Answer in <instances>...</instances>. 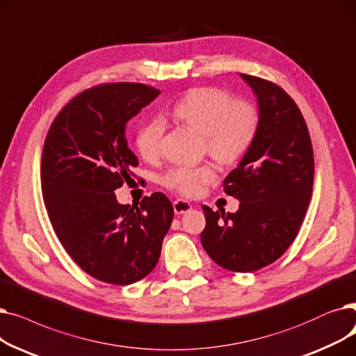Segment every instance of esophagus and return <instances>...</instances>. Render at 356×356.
I'll use <instances>...</instances> for the list:
<instances>
[{
	"instance_id": "34e87169",
	"label": "esophagus",
	"mask_w": 356,
	"mask_h": 356,
	"mask_svg": "<svg viewBox=\"0 0 356 356\" xmlns=\"http://www.w3.org/2000/svg\"><path fill=\"white\" fill-rule=\"evenodd\" d=\"M193 209V206L190 204L188 201H185V200H175L174 201V211H175V214H182V213H187V211H190Z\"/></svg>"
}]
</instances>
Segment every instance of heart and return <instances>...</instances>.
I'll use <instances>...</instances> for the list:
<instances>
[{
    "instance_id": "1",
    "label": "heart",
    "mask_w": 356,
    "mask_h": 356,
    "mask_svg": "<svg viewBox=\"0 0 356 356\" xmlns=\"http://www.w3.org/2000/svg\"><path fill=\"white\" fill-rule=\"evenodd\" d=\"M172 117L202 134L204 150L222 165L238 163L252 147L261 127V113L255 103L217 87H197L185 92L172 107ZM165 123L152 118L136 133L134 145L146 161L156 159L162 152ZM214 165L174 166L162 177L166 188L182 195H197L214 182Z\"/></svg>"
}]
</instances>
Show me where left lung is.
I'll return each instance as SVG.
<instances>
[{
	"instance_id": "8db88e82",
	"label": "left lung",
	"mask_w": 356,
	"mask_h": 356,
	"mask_svg": "<svg viewBox=\"0 0 356 356\" xmlns=\"http://www.w3.org/2000/svg\"><path fill=\"white\" fill-rule=\"evenodd\" d=\"M259 103L261 127L223 188L239 201L236 213L202 206V248L220 266L252 273L275 262L297 238L313 193L314 158L296 101L277 83L242 74Z\"/></svg>"
}]
</instances>
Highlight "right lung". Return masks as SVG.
<instances>
[{
  "label": "right lung",
  "mask_w": 356,
  "mask_h": 356,
  "mask_svg": "<svg viewBox=\"0 0 356 356\" xmlns=\"http://www.w3.org/2000/svg\"><path fill=\"white\" fill-rule=\"evenodd\" d=\"M159 90L139 82L99 83L74 97L50 126L42 154V193L70 257L92 278L129 285L152 273L174 209L162 193L118 204L114 190L139 165L126 124Z\"/></svg>",
  "instance_id": "add662e5"
}]
</instances>
